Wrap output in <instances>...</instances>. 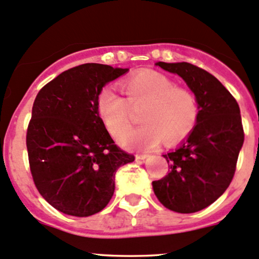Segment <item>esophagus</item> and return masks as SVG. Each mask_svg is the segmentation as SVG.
<instances>
[{
  "label": "esophagus",
  "mask_w": 259,
  "mask_h": 259,
  "mask_svg": "<svg viewBox=\"0 0 259 259\" xmlns=\"http://www.w3.org/2000/svg\"><path fill=\"white\" fill-rule=\"evenodd\" d=\"M147 156H149L147 153H136L135 157H136V160H145Z\"/></svg>",
  "instance_id": "esophagus-1"
}]
</instances>
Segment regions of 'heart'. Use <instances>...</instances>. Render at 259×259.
Masks as SVG:
<instances>
[{
    "instance_id": "obj_1",
    "label": "heart",
    "mask_w": 259,
    "mask_h": 259,
    "mask_svg": "<svg viewBox=\"0 0 259 259\" xmlns=\"http://www.w3.org/2000/svg\"><path fill=\"white\" fill-rule=\"evenodd\" d=\"M125 98L112 88L101 91L97 99L99 116L110 135L118 138L130 126V108L143 107L141 127L119 138L123 146L135 150H150L162 139L175 144L186 138L195 126L199 104L189 88L175 84L164 73L144 70L120 83Z\"/></svg>"
}]
</instances>
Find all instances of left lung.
<instances>
[{"label":"left lung","mask_w":259,"mask_h":259,"mask_svg":"<svg viewBox=\"0 0 259 259\" xmlns=\"http://www.w3.org/2000/svg\"><path fill=\"white\" fill-rule=\"evenodd\" d=\"M187 82L199 104L197 125L186 141L163 155L168 175L152 182L160 203L190 214L214 203L231 183L245 140L240 107L234 96L208 71L189 62H157Z\"/></svg>","instance_id":"1"}]
</instances>
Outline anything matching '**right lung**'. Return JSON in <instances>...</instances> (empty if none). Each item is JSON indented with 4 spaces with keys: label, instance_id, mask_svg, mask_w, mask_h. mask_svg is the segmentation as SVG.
<instances>
[{
    "label": "right lung",
    "instance_id": "right-lung-1",
    "mask_svg": "<svg viewBox=\"0 0 259 259\" xmlns=\"http://www.w3.org/2000/svg\"><path fill=\"white\" fill-rule=\"evenodd\" d=\"M127 72L83 64L60 73L39 91L27 129L30 173L41 197L59 211L90 217L114 193V176L135 160L104 126L97 99L107 82Z\"/></svg>",
    "mask_w": 259,
    "mask_h": 259
}]
</instances>
